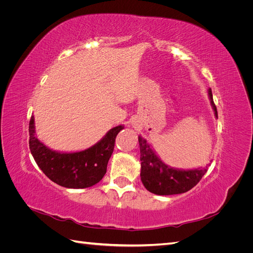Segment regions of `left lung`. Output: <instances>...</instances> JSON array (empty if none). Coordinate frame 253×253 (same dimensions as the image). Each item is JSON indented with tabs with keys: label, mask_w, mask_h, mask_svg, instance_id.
<instances>
[{
	"label": "left lung",
	"mask_w": 253,
	"mask_h": 253,
	"mask_svg": "<svg viewBox=\"0 0 253 253\" xmlns=\"http://www.w3.org/2000/svg\"><path fill=\"white\" fill-rule=\"evenodd\" d=\"M208 96L217 118L216 106L213 102L211 88L208 89ZM140 147L141 171L140 177L143 186L151 193L157 195H173L185 193L196 186L208 170L206 168H197L192 170H181L169 167L160 159L156 153L152 150L147 139L138 136Z\"/></svg>",
	"instance_id": "8db88e82"
}]
</instances>
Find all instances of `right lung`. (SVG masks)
Instances as JSON below:
<instances>
[{"label":"right lung","mask_w":253,"mask_h":253,"mask_svg":"<svg viewBox=\"0 0 253 253\" xmlns=\"http://www.w3.org/2000/svg\"><path fill=\"white\" fill-rule=\"evenodd\" d=\"M125 128L117 126L93 147L79 152H58L37 138L35 118L29 121V149L38 167L57 185L71 189H84L96 185L106 173L117 134Z\"/></svg>","instance_id":"add662e5"}]
</instances>
